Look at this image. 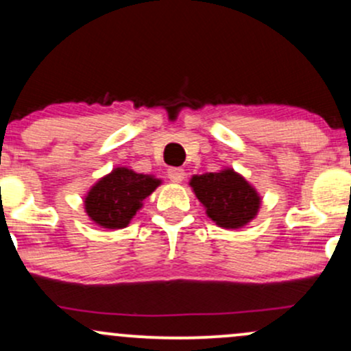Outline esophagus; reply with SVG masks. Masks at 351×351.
<instances>
[{"label":"esophagus","instance_id":"1","mask_svg":"<svg viewBox=\"0 0 351 351\" xmlns=\"http://www.w3.org/2000/svg\"><path fill=\"white\" fill-rule=\"evenodd\" d=\"M168 178H170L171 183H181L184 180V170L183 168H170L168 170Z\"/></svg>","mask_w":351,"mask_h":351}]
</instances>
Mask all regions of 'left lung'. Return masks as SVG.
I'll return each instance as SVG.
<instances>
[{"mask_svg":"<svg viewBox=\"0 0 351 351\" xmlns=\"http://www.w3.org/2000/svg\"><path fill=\"white\" fill-rule=\"evenodd\" d=\"M189 186L206 209L209 219L219 228H244L259 213V193L232 168L195 175L189 180Z\"/></svg>","mask_w":351,"mask_h":351,"instance_id":"1","label":"left lung"}]
</instances>
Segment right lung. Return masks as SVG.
I'll list each match as a JSON object with an SVG mask.
<instances>
[{
    "label": "right lung",
    "instance_id": "1",
    "mask_svg": "<svg viewBox=\"0 0 351 351\" xmlns=\"http://www.w3.org/2000/svg\"><path fill=\"white\" fill-rule=\"evenodd\" d=\"M162 184L153 175L117 167L102 176L87 191L84 209L95 224L104 229H122L143 206V199Z\"/></svg>",
    "mask_w": 351,
    "mask_h": 351
}]
</instances>
